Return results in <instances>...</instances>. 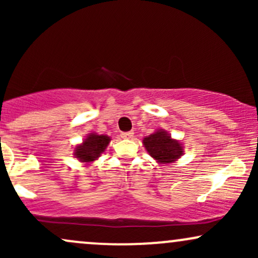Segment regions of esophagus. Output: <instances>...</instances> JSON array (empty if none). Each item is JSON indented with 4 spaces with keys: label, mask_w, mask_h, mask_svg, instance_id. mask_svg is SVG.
<instances>
[{
    "label": "esophagus",
    "mask_w": 258,
    "mask_h": 258,
    "mask_svg": "<svg viewBox=\"0 0 258 258\" xmlns=\"http://www.w3.org/2000/svg\"><path fill=\"white\" fill-rule=\"evenodd\" d=\"M133 135H135V133H133V131L123 132V133H121V137L126 138V139H131L133 137Z\"/></svg>",
    "instance_id": "34e87169"
}]
</instances>
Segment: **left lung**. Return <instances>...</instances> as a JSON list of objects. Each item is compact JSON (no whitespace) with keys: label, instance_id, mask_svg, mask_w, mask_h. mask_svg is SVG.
Returning <instances> with one entry per match:
<instances>
[{"label":"left lung","instance_id":"obj_1","mask_svg":"<svg viewBox=\"0 0 258 258\" xmlns=\"http://www.w3.org/2000/svg\"><path fill=\"white\" fill-rule=\"evenodd\" d=\"M144 148L159 164H171L183 155L182 143L171 138L164 130H158L143 139Z\"/></svg>","mask_w":258,"mask_h":258}]
</instances>
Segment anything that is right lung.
Instances as JSON below:
<instances>
[{
    "instance_id": "right-lung-1",
    "label": "right lung",
    "mask_w": 258,
    "mask_h": 258,
    "mask_svg": "<svg viewBox=\"0 0 258 258\" xmlns=\"http://www.w3.org/2000/svg\"><path fill=\"white\" fill-rule=\"evenodd\" d=\"M110 137L104 135H97V133H90L85 141L74 150V156L78 158L81 162H92L97 160L105 152L108 147Z\"/></svg>"
}]
</instances>
